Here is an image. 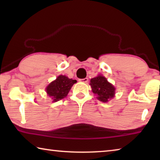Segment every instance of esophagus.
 I'll use <instances>...</instances> for the list:
<instances>
[{
    "instance_id": "34e87169",
    "label": "esophagus",
    "mask_w": 160,
    "mask_h": 160,
    "mask_svg": "<svg viewBox=\"0 0 160 160\" xmlns=\"http://www.w3.org/2000/svg\"><path fill=\"white\" fill-rule=\"evenodd\" d=\"M80 82H84V83H88V78H83V79H80Z\"/></svg>"
}]
</instances>
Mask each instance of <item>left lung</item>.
Segmentation results:
<instances>
[{"label":"left lung","instance_id":"1","mask_svg":"<svg viewBox=\"0 0 160 160\" xmlns=\"http://www.w3.org/2000/svg\"><path fill=\"white\" fill-rule=\"evenodd\" d=\"M90 85L92 92L97 96V99L102 102H109L115 95L114 86L108 82L107 78L102 75L92 78Z\"/></svg>","mask_w":160,"mask_h":160}]
</instances>
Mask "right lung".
Returning a JSON list of instances; mask_svg holds the SVG:
<instances>
[{"label": "right lung", "instance_id": "right-lung-1", "mask_svg": "<svg viewBox=\"0 0 160 160\" xmlns=\"http://www.w3.org/2000/svg\"><path fill=\"white\" fill-rule=\"evenodd\" d=\"M76 82L77 80L61 75L47 87L46 92L53 102H58L68 95L72 86Z\"/></svg>", "mask_w": 160, "mask_h": 160}]
</instances>
